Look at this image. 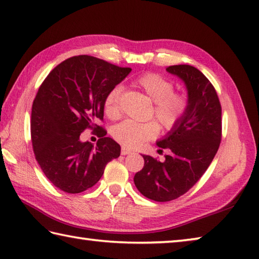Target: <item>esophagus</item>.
Here are the masks:
<instances>
[{
  "label": "esophagus",
  "instance_id": "obj_1",
  "mask_svg": "<svg viewBox=\"0 0 259 259\" xmlns=\"http://www.w3.org/2000/svg\"><path fill=\"white\" fill-rule=\"evenodd\" d=\"M131 152H132V151H131L128 148H126V147H122V148H121V155H122V156L130 155V153H131Z\"/></svg>",
  "mask_w": 259,
  "mask_h": 259
}]
</instances>
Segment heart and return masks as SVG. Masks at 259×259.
Segmentation results:
<instances>
[{
	"label": "heart",
	"instance_id": "heart-1",
	"mask_svg": "<svg viewBox=\"0 0 259 259\" xmlns=\"http://www.w3.org/2000/svg\"><path fill=\"white\" fill-rule=\"evenodd\" d=\"M135 85L153 101L152 116L166 131L175 128L189 110V98L182 92H175L173 81L156 72H146L138 77ZM121 89L115 86L107 93L103 101L104 113L109 118H117L120 113ZM159 133V125L155 120L138 122L124 120L112 127V138L128 148H139L155 139Z\"/></svg>",
	"mask_w": 259,
	"mask_h": 259
}]
</instances>
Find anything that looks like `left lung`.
I'll list each match as a JSON object with an SVG mask.
<instances>
[{
    "label": "left lung",
    "mask_w": 259,
    "mask_h": 259,
    "mask_svg": "<svg viewBox=\"0 0 259 259\" xmlns=\"http://www.w3.org/2000/svg\"><path fill=\"white\" fill-rule=\"evenodd\" d=\"M166 70L187 85L190 104L183 120L157 143L161 148L158 152L169 151L165 161L143 155V168L134 176L139 191L158 202L187 193L205 174L222 140V107L209 79L189 65L169 66Z\"/></svg>",
    "instance_id": "left-lung-1"
}]
</instances>
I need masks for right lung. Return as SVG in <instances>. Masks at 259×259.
Listing matches in <instances>:
<instances>
[{"instance_id":"add662e5","label":"right lung","mask_w":259,"mask_h":259,"mask_svg":"<svg viewBox=\"0 0 259 259\" xmlns=\"http://www.w3.org/2000/svg\"><path fill=\"white\" fill-rule=\"evenodd\" d=\"M131 70L83 54L59 63L39 86L31 107V144L43 173L63 192L92 188L119 157L120 146L97 122L103 120L107 93ZM88 128L99 135L97 146L79 140Z\"/></svg>"}]
</instances>
